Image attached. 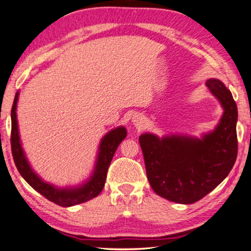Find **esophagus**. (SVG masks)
Segmentation results:
<instances>
[{
  "label": "esophagus",
  "mask_w": 251,
  "mask_h": 251,
  "mask_svg": "<svg viewBox=\"0 0 251 251\" xmlns=\"http://www.w3.org/2000/svg\"><path fill=\"white\" fill-rule=\"evenodd\" d=\"M133 123L135 125V126H138V128H141L145 125V118L142 116H135L133 117Z\"/></svg>",
  "instance_id": "esophagus-1"
}]
</instances>
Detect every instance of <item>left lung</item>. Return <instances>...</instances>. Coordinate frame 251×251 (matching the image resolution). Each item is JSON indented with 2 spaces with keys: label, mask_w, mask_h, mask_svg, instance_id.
<instances>
[{
  "label": "left lung",
  "mask_w": 251,
  "mask_h": 251,
  "mask_svg": "<svg viewBox=\"0 0 251 251\" xmlns=\"http://www.w3.org/2000/svg\"><path fill=\"white\" fill-rule=\"evenodd\" d=\"M206 84L225 110L213 132L201 140L183 135L159 139L151 133L139 137L151 188L172 202L190 204L203 198L236 162L237 104L223 82L210 79Z\"/></svg>",
  "instance_id": "8db88e82"
}]
</instances>
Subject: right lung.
Instances as JSON below:
<instances>
[{
    "label": "right lung",
    "mask_w": 251,
    "mask_h": 251,
    "mask_svg": "<svg viewBox=\"0 0 251 251\" xmlns=\"http://www.w3.org/2000/svg\"><path fill=\"white\" fill-rule=\"evenodd\" d=\"M19 93L15 94L13 105L11 110V149L12 155H13L14 163L24 180L30 184V186L40 192L44 198L52 201L61 207H71L75 206L82 202H85L90 199L94 198L100 195L103 190L106 172L112 160L114 152L122 142L123 139L126 137V130L123 126L111 130L106 133L99 148V154L91 179L87 183L79 188H70V189H57L52 184H49L41 180L31 169L30 164L27 163L25 155L22 150L21 143H20L19 130H18V121H16V103H18Z\"/></svg>",
    "instance_id": "1"
}]
</instances>
